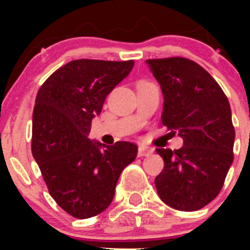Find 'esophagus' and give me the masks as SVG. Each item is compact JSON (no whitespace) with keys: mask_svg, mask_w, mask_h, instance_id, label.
<instances>
[{"mask_svg":"<svg viewBox=\"0 0 250 250\" xmlns=\"http://www.w3.org/2000/svg\"><path fill=\"white\" fill-rule=\"evenodd\" d=\"M152 152H154V150L150 149V147H146V146H139L138 155H139V156H149V155H151Z\"/></svg>","mask_w":250,"mask_h":250,"instance_id":"1","label":"esophagus"}]
</instances>
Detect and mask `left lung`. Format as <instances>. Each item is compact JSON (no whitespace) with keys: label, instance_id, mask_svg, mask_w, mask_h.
<instances>
[{"label":"left lung","instance_id":"obj_1","mask_svg":"<svg viewBox=\"0 0 250 250\" xmlns=\"http://www.w3.org/2000/svg\"><path fill=\"white\" fill-rule=\"evenodd\" d=\"M164 95L161 121L183 146L156 149L164 169L155 178L160 199L183 211L215 199L233 164L235 131L229 101L211 75L184 59L146 60Z\"/></svg>","mask_w":250,"mask_h":250}]
</instances>
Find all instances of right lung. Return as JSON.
I'll use <instances>...</instances> for the list:
<instances>
[{"label": "right lung", "instance_id": "1", "mask_svg": "<svg viewBox=\"0 0 250 250\" xmlns=\"http://www.w3.org/2000/svg\"><path fill=\"white\" fill-rule=\"evenodd\" d=\"M134 61L74 60L54 72L37 92L32 115V155L51 196L66 213L87 219L111 204L124 167L138 146H107L89 139L91 121Z\"/></svg>", "mask_w": 250, "mask_h": 250}]
</instances>
